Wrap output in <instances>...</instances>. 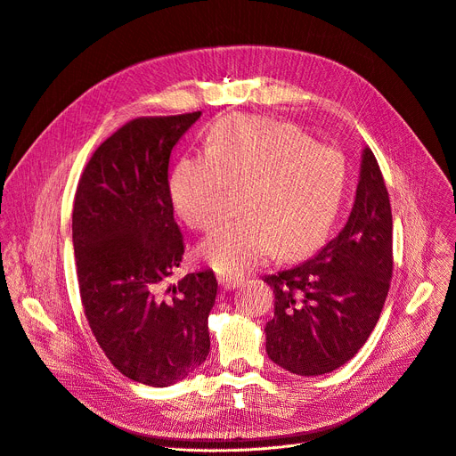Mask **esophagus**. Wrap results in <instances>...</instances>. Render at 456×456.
Segmentation results:
<instances>
[{
  "mask_svg": "<svg viewBox=\"0 0 456 456\" xmlns=\"http://www.w3.org/2000/svg\"><path fill=\"white\" fill-rule=\"evenodd\" d=\"M217 281H219L221 289L232 290V289L239 287L240 283L245 281V276L243 274H233V273H221V274H217Z\"/></svg>",
  "mask_w": 456,
  "mask_h": 456,
  "instance_id": "esophagus-1",
  "label": "esophagus"
}]
</instances>
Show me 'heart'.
I'll return each mask as SVG.
<instances>
[{"mask_svg": "<svg viewBox=\"0 0 456 456\" xmlns=\"http://www.w3.org/2000/svg\"><path fill=\"white\" fill-rule=\"evenodd\" d=\"M226 185H243V217L211 233L200 254L219 271H248L274 252L290 261L322 245L338 216L346 166L337 149L313 145L290 123L232 116L211 130L206 151L176 164L169 197L183 223L208 232L223 216Z\"/></svg>", "mask_w": 456, "mask_h": 456, "instance_id": "1", "label": "heart"}]
</instances>
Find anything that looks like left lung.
<instances>
[{
  "label": "left lung",
  "instance_id": "1",
  "mask_svg": "<svg viewBox=\"0 0 456 456\" xmlns=\"http://www.w3.org/2000/svg\"><path fill=\"white\" fill-rule=\"evenodd\" d=\"M394 269L392 209L371 149L362 152L355 204L346 226L313 259L265 276L274 318L266 354L297 376H322L350 361L376 328Z\"/></svg>",
  "mask_w": 456,
  "mask_h": 456
}]
</instances>
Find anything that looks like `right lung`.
Wrapping results in <instances>:
<instances>
[{"mask_svg":"<svg viewBox=\"0 0 456 456\" xmlns=\"http://www.w3.org/2000/svg\"><path fill=\"white\" fill-rule=\"evenodd\" d=\"M202 112L136 118L92 154L73 202L80 302L104 355L125 378L169 387L209 354L213 271L185 274L169 197V158Z\"/></svg>","mask_w":456,"mask_h":456,"instance_id":"add662e5","label":"right lung"}]
</instances>
